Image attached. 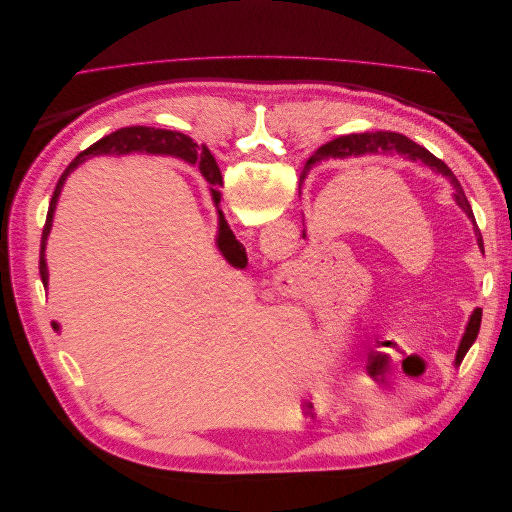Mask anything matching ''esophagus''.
<instances>
[{"label": "esophagus", "mask_w": 512, "mask_h": 512, "mask_svg": "<svg viewBox=\"0 0 512 512\" xmlns=\"http://www.w3.org/2000/svg\"><path fill=\"white\" fill-rule=\"evenodd\" d=\"M294 275H297V273H294ZM282 280H286L288 284H292V280H290V271H286V273H282Z\"/></svg>", "instance_id": "1"}]
</instances>
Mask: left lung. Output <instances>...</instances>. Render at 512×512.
Masks as SVG:
<instances>
[{
    "instance_id": "obj_1",
    "label": "left lung",
    "mask_w": 512,
    "mask_h": 512,
    "mask_svg": "<svg viewBox=\"0 0 512 512\" xmlns=\"http://www.w3.org/2000/svg\"><path fill=\"white\" fill-rule=\"evenodd\" d=\"M389 153V151H397V153H404V156H408L410 160H421L425 162L427 166H431L433 170H438V173H442L444 177L451 179V183L455 185V200L457 205L468 213V218L472 220L474 224V230L478 235V247L480 252L485 254V247H483V237H480V230L476 226V220H474V213H472V207L468 203L466 198V192H463L461 183L457 181V177L453 175V170L448 168L442 160H438L436 156H433L431 151H427L425 147L416 145L414 141H410L408 136L404 134H397V132H365V134H350V136H339L335 138V141L322 145L312 158L307 160L305 164V170L312 168L314 164L327 160V158H346V156H363V153ZM303 170V173H305ZM480 318H483V309H476V312L472 314L470 322H468V329H466V335H463L461 339V346H459V352H457V363L463 361V356L468 354V350L472 348V344L476 342L478 337V329H480Z\"/></svg>"
}]
</instances>
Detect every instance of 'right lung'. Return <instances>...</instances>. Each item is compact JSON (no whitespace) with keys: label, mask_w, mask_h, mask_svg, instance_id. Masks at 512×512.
Segmentation results:
<instances>
[{"label":"right lung","mask_w":512,"mask_h":512,"mask_svg":"<svg viewBox=\"0 0 512 512\" xmlns=\"http://www.w3.org/2000/svg\"><path fill=\"white\" fill-rule=\"evenodd\" d=\"M128 151H147V153H166V156H177L185 162H198V168L203 170V175L207 177V181L213 185V200L215 205L220 203V188H222V173L218 164H215L213 156L209 153L207 147H198L190 136H185L181 132H173V130H156V128H147V126H132V128H121L113 134H108L104 138H100L98 143H94L91 147H87L83 153L76 156L70 166L64 170V175L59 177L53 198L49 203V213H46V224L42 230V241H40V280L46 286L49 284V271H46V260H44V247H46V237H49L51 226H53V213H55V205L57 198L61 192V185H64L66 177L72 173V170L79 166L81 162H85V158L89 156H100V153H128ZM218 247L222 250V254L226 256V260L230 265H235L239 269H243L247 265V256L243 245L232 235L230 226L226 224L224 215L220 211V237H218ZM57 329V324H53Z\"/></svg>","instance_id":"right-lung-1"}]
</instances>
